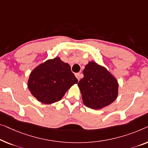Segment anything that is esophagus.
Instances as JSON below:
<instances>
[{"mask_svg":"<svg viewBox=\"0 0 148 148\" xmlns=\"http://www.w3.org/2000/svg\"><path fill=\"white\" fill-rule=\"evenodd\" d=\"M75 76H76V77L77 78V79H78V80H80V78L81 77V74L80 73H76V74H75Z\"/></svg>","mask_w":148,"mask_h":148,"instance_id":"obj_1","label":"esophagus"}]
</instances>
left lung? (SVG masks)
Listing matches in <instances>:
<instances>
[{"mask_svg":"<svg viewBox=\"0 0 148 148\" xmlns=\"http://www.w3.org/2000/svg\"><path fill=\"white\" fill-rule=\"evenodd\" d=\"M83 74L84 78L79 81L78 86L86 106L100 110L115 101L118 95L119 84L106 68L89 61Z\"/></svg>","mask_w":148,"mask_h":148,"instance_id":"left-lung-1","label":"left lung"}]
</instances>
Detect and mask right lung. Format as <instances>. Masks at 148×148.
<instances>
[{
  "label": "right lung",
  "mask_w": 148,
  "mask_h": 148,
  "mask_svg": "<svg viewBox=\"0 0 148 148\" xmlns=\"http://www.w3.org/2000/svg\"><path fill=\"white\" fill-rule=\"evenodd\" d=\"M78 83L68 63L60 57L48 59L30 72L27 86L32 95L45 104L60 101L72 86Z\"/></svg>",
  "instance_id": "1"
}]
</instances>
